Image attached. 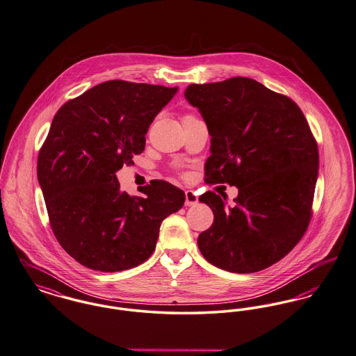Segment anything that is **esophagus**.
Returning <instances> with one entry per match:
<instances>
[{
    "mask_svg": "<svg viewBox=\"0 0 356 356\" xmlns=\"http://www.w3.org/2000/svg\"><path fill=\"white\" fill-rule=\"evenodd\" d=\"M199 203V197L193 191H186V206H196Z\"/></svg>",
    "mask_w": 356,
    "mask_h": 356,
    "instance_id": "obj_1",
    "label": "esophagus"
}]
</instances>
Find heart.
I'll list each match as a JSON object with an SVG mask.
<instances>
[{"instance_id":"obj_1","label":"heart","mask_w":356,"mask_h":356,"mask_svg":"<svg viewBox=\"0 0 356 356\" xmlns=\"http://www.w3.org/2000/svg\"><path fill=\"white\" fill-rule=\"evenodd\" d=\"M189 118H195V117H193V115H186V117H184V118H183V120H189Z\"/></svg>"}]
</instances>
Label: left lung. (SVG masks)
I'll return each mask as SVG.
<instances>
[{
    "instance_id": "1",
    "label": "left lung",
    "mask_w": 356,
    "mask_h": 356,
    "mask_svg": "<svg viewBox=\"0 0 356 356\" xmlns=\"http://www.w3.org/2000/svg\"><path fill=\"white\" fill-rule=\"evenodd\" d=\"M184 95L211 136L206 183L238 188L232 206L211 191L199 197L213 212L199 250L227 272L264 270L292 250L311 220L318 150L309 125L291 98L250 78L191 84Z\"/></svg>"
}]
</instances>
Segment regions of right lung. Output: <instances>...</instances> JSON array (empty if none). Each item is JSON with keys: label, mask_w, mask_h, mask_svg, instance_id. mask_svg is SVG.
I'll use <instances>...</instances> for the list:
<instances>
[{"label": "right lung", "mask_w": 356, "mask_h": 356, "mask_svg": "<svg viewBox=\"0 0 356 356\" xmlns=\"http://www.w3.org/2000/svg\"><path fill=\"white\" fill-rule=\"evenodd\" d=\"M176 92L177 87L108 81L54 117L38 180L58 242L91 270L121 272L145 262L161 222L184 204V192L164 180L130 196L115 176L144 152L149 126Z\"/></svg>", "instance_id": "obj_1"}]
</instances>
